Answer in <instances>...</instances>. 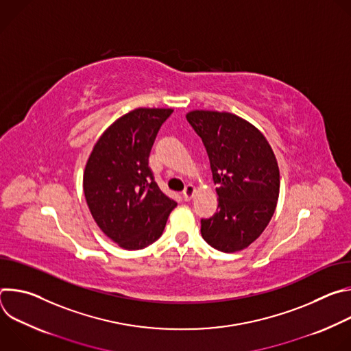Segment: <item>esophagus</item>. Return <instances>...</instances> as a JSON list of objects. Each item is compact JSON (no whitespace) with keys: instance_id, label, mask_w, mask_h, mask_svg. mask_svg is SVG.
Wrapping results in <instances>:
<instances>
[{"instance_id":"34e87169","label":"esophagus","mask_w":351,"mask_h":351,"mask_svg":"<svg viewBox=\"0 0 351 351\" xmlns=\"http://www.w3.org/2000/svg\"><path fill=\"white\" fill-rule=\"evenodd\" d=\"M194 194H195L194 186L193 184H187L184 187V190H183V198L186 199V202H189V199H191L194 197Z\"/></svg>"}]
</instances>
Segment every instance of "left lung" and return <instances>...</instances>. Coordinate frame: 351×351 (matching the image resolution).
Wrapping results in <instances>:
<instances>
[{"instance_id":"obj_1","label":"left lung","mask_w":351,"mask_h":351,"mask_svg":"<svg viewBox=\"0 0 351 351\" xmlns=\"http://www.w3.org/2000/svg\"><path fill=\"white\" fill-rule=\"evenodd\" d=\"M186 118L204 143L218 184V213L202 219V236L219 252H240L275 213L280 186L275 154L265 136L234 114L195 110Z\"/></svg>"}]
</instances>
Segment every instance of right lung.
<instances>
[{
	"mask_svg": "<svg viewBox=\"0 0 351 351\" xmlns=\"http://www.w3.org/2000/svg\"><path fill=\"white\" fill-rule=\"evenodd\" d=\"M171 108H136L117 119L94 144L83 173L88 210L112 241L140 250L164 232L176 202L161 191L148 157Z\"/></svg>",
	"mask_w": 351,
	"mask_h": 351,
	"instance_id": "right-lung-1",
	"label": "right lung"
}]
</instances>
